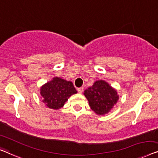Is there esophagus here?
<instances>
[{"instance_id": "esophagus-1", "label": "esophagus", "mask_w": 158, "mask_h": 158, "mask_svg": "<svg viewBox=\"0 0 158 158\" xmlns=\"http://www.w3.org/2000/svg\"><path fill=\"white\" fill-rule=\"evenodd\" d=\"M77 92H78L79 93H83V87H81V88H77Z\"/></svg>"}]
</instances>
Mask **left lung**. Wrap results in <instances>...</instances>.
<instances>
[{"instance_id":"1","label":"left lung","mask_w":158,"mask_h":158,"mask_svg":"<svg viewBox=\"0 0 158 158\" xmlns=\"http://www.w3.org/2000/svg\"><path fill=\"white\" fill-rule=\"evenodd\" d=\"M83 94L91 110L98 115L110 113L119 100L117 90L104 80L96 81L92 86L85 90Z\"/></svg>"}]
</instances>
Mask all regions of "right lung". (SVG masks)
<instances>
[{
  "label": "right lung",
  "mask_w": 158,
  "mask_h": 158,
  "mask_svg": "<svg viewBox=\"0 0 158 158\" xmlns=\"http://www.w3.org/2000/svg\"><path fill=\"white\" fill-rule=\"evenodd\" d=\"M77 93L71 81L60 77H52L51 81L43 85L40 88L42 102L48 108L55 110L63 107L68 98Z\"/></svg>",
  "instance_id": "right-lung-1"
}]
</instances>
